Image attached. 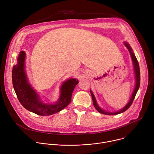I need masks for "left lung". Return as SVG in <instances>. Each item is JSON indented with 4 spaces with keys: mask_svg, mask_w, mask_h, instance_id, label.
Returning a JSON list of instances; mask_svg holds the SVG:
<instances>
[{
    "mask_svg": "<svg viewBox=\"0 0 154 154\" xmlns=\"http://www.w3.org/2000/svg\"><path fill=\"white\" fill-rule=\"evenodd\" d=\"M124 45L125 46V47L127 48L130 54V56H131V60H132V63H133V64H134V74H135V88H134V90L132 93V94H131V97L128 101V102L127 103V105H125L122 108H121V109H119V110L118 111H116V112H108L106 110H105V109L101 108L98 103H97V101H96V99L95 98V96L93 94L92 91L90 90V93H91V97H92V99H93V105L95 107V108L97 109V111L99 112V113H102V114H104V115H118V114H120V113H122L123 112H124L125 111H126L127 109L130 106V105H131V103H132L135 97V96L138 92V90L139 89V87H140V66H139V64H138V60L135 55V54L133 51V49H131V48L130 47V45L127 42H124Z\"/></svg>",
    "mask_w": 154,
    "mask_h": 154,
    "instance_id": "8db88e82",
    "label": "left lung"
}]
</instances>
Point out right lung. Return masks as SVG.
<instances>
[{"mask_svg":"<svg viewBox=\"0 0 154 154\" xmlns=\"http://www.w3.org/2000/svg\"><path fill=\"white\" fill-rule=\"evenodd\" d=\"M26 52L20 51L17 64L13 66L12 79L14 90L21 105L27 110L40 116L57 113L66 107L71 101V96L79 81L71 78L63 83L58 99L54 103L44 102L29 82L25 69Z\"/></svg>","mask_w":154,"mask_h":154,"instance_id":"1","label":"right lung"}]
</instances>
